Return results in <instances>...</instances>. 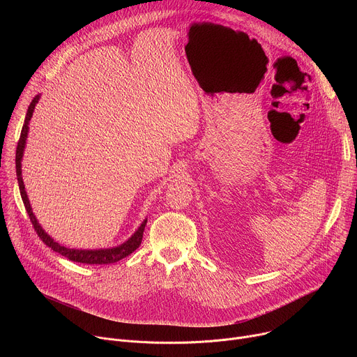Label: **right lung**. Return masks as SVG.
<instances>
[{
    "label": "right lung",
    "instance_id": "add662e5",
    "mask_svg": "<svg viewBox=\"0 0 357 357\" xmlns=\"http://www.w3.org/2000/svg\"><path fill=\"white\" fill-rule=\"evenodd\" d=\"M39 97H40L39 94L35 96L33 100L31 101L29 107H28L26 117H25V121H24V126H22V131H21V137H20V141H18V145H17V154H15V165H17V178H18L20 192H21V197H22V202H24V205H25V209L28 212V216H29V219L32 222V226H33L35 231L38 233L39 238L47 247H50L54 251L59 252L61 256L69 259L70 261L82 263V264H113V263H117V261L123 260L124 257L130 256L132 251H135L139 247V244L142 241V234H144V229H145V225H146V219L141 223V226L137 229V231L126 243H123L121 245H117V247H113V248H100V250H77V248H68V247L61 245L59 243H56L52 237H50L40 227V225L38 223V220H36V218H35V215L32 212L29 199H28L26 192H25V185H24V181H22L21 162H22L24 149H25L28 130H29L28 124H29V120L32 117L33 109H35V106L38 103Z\"/></svg>",
    "mask_w": 357,
    "mask_h": 357
}]
</instances>
